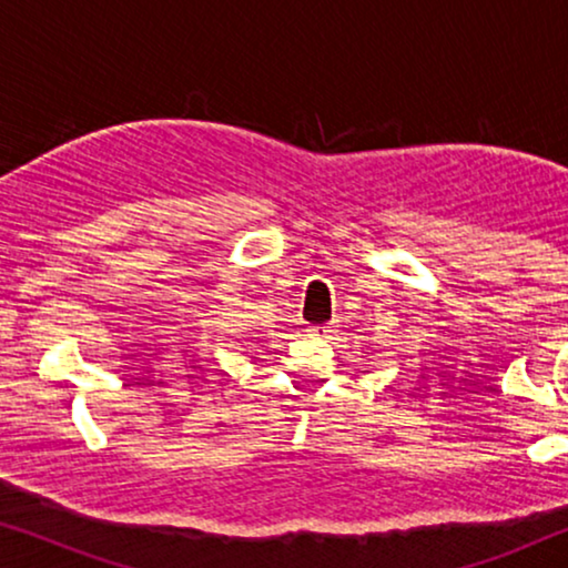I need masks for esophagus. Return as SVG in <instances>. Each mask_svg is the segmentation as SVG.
Returning a JSON list of instances; mask_svg holds the SVG:
<instances>
[{"label":"esophagus","mask_w":568,"mask_h":568,"mask_svg":"<svg viewBox=\"0 0 568 568\" xmlns=\"http://www.w3.org/2000/svg\"><path fill=\"white\" fill-rule=\"evenodd\" d=\"M310 333H313V336H323V338H331V333L336 331V325L333 323H323V325H310L307 328Z\"/></svg>","instance_id":"obj_1"}]
</instances>
